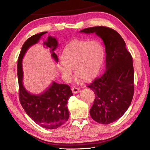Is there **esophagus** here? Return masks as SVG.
Instances as JSON below:
<instances>
[{
    "label": "esophagus",
    "instance_id": "34e87169",
    "mask_svg": "<svg viewBox=\"0 0 150 150\" xmlns=\"http://www.w3.org/2000/svg\"><path fill=\"white\" fill-rule=\"evenodd\" d=\"M72 91H73V93L76 94V93H77L79 92V91H80V88H79V87H72Z\"/></svg>",
    "mask_w": 150,
    "mask_h": 150
}]
</instances>
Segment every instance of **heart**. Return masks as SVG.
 Segmentation results:
<instances>
[{"label": "heart", "mask_w": 150, "mask_h": 150, "mask_svg": "<svg viewBox=\"0 0 150 150\" xmlns=\"http://www.w3.org/2000/svg\"><path fill=\"white\" fill-rule=\"evenodd\" d=\"M104 50L99 42L77 41L67 45L63 53V59L59 63V69L63 75L70 79L72 69L81 79L89 80L95 76L102 63Z\"/></svg>", "instance_id": "obj_1"}]
</instances>
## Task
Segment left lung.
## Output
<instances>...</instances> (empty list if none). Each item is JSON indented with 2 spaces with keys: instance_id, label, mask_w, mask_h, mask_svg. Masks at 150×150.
<instances>
[{
  "instance_id": "left-lung-1",
  "label": "left lung",
  "mask_w": 150,
  "mask_h": 150,
  "mask_svg": "<svg viewBox=\"0 0 150 150\" xmlns=\"http://www.w3.org/2000/svg\"><path fill=\"white\" fill-rule=\"evenodd\" d=\"M80 32L95 34L105 45L106 70L87 85L95 95L90 110L96 122L108 124L128 110L134 93L132 57L125 42L115 30L105 26L87 28Z\"/></svg>"
}]
</instances>
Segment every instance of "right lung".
<instances>
[{
  "instance_id": "obj_1",
  "label": "right lung",
  "mask_w": 150,
  "mask_h": 150,
  "mask_svg": "<svg viewBox=\"0 0 150 150\" xmlns=\"http://www.w3.org/2000/svg\"><path fill=\"white\" fill-rule=\"evenodd\" d=\"M46 33L42 32L32 35L22 45L17 63L19 100L27 115L37 124L46 129H56L65 123L69 118V112L67 104L73 95L69 86L54 82L41 95H34L28 92L22 85V58L27 50L38 43L41 38H44L43 44L49 48L52 57L55 62H58L57 55L54 52L57 47V41L51 35L44 38V35Z\"/></svg>"
}]
</instances>
